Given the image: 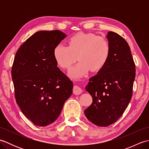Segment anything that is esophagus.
Listing matches in <instances>:
<instances>
[{
    "label": "esophagus",
    "mask_w": 149,
    "mask_h": 149,
    "mask_svg": "<svg viewBox=\"0 0 149 149\" xmlns=\"http://www.w3.org/2000/svg\"><path fill=\"white\" fill-rule=\"evenodd\" d=\"M73 93H74L75 95H79L82 93V90L81 88L77 86V85H75L73 88Z\"/></svg>",
    "instance_id": "esophagus-1"
}]
</instances>
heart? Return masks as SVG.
I'll list each match as a JSON object with an SVG mask.
<instances>
[{
    "label": "heart",
    "instance_id": "obj_1",
    "mask_svg": "<svg viewBox=\"0 0 149 149\" xmlns=\"http://www.w3.org/2000/svg\"><path fill=\"white\" fill-rule=\"evenodd\" d=\"M68 45H56L53 55L57 65L63 69L68 68L78 58L79 61L68 72L72 78L83 77L90 70L93 72L100 70L109 58L111 46L109 42L95 34L77 33L70 38Z\"/></svg>",
    "mask_w": 149,
    "mask_h": 149
}]
</instances>
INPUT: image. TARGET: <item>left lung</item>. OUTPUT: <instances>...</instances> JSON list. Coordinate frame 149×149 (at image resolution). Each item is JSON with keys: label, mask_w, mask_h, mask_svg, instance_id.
Here are the masks:
<instances>
[{"label": "left lung", "mask_w": 149, "mask_h": 149, "mask_svg": "<svg viewBox=\"0 0 149 149\" xmlns=\"http://www.w3.org/2000/svg\"><path fill=\"white\" fill-rule=\"evenodd\" d=\"M106 38L111 46L109 58L97 74L90 79L85 88L93 102L84 114L100 127L113 124L123 115L131 99L136 75L127 42L112 31L107 33Z\"/></svg>", "instance_id": "left-lung-1"}]
</instances>
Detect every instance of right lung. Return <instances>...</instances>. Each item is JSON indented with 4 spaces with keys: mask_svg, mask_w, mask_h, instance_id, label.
<instances>
[{
    "mask_svg": "<svg viewBox=\"0 0 149 149\" xmlns=\"http://www.w3.org/2000/svg\"><path fill=\"white\" fill-rule=\"evenodd\" d=\"M66 35L59 30L40 31L16 53L11 70L15 96L21 111L34 125L53 123L71 96L73 83L57 66L53 51Z\"/></svg>",
    "mask_w": 149,
    "mask_h": 149,
    "instance_id": "add662e5",
    "label": "right lung"
}]
</instances>
